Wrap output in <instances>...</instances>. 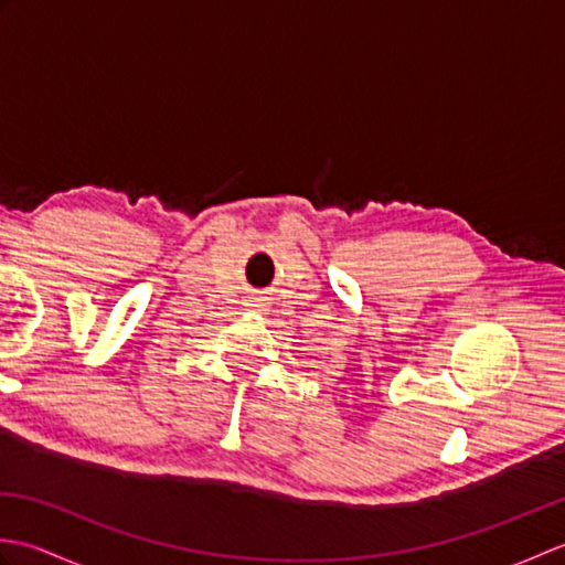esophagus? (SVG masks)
I'll use <instances>...</instances> for the list:
<instances>
[{"mask_svg":"<svg viewBox=\"0 0 565 565\" xmlns=\"http://www.w3.org/2000/svg\"><path fill=\"white\" fill-rule=\"evenodd\" d=\"M249 308H252V310H262V308H264V298H257V296H255V298H252V303H249Z\"/></svg>","mask_w":565,"mask_h":565,"instance_id":"esophagus-1","label":"esophagus"}]
</instances>
